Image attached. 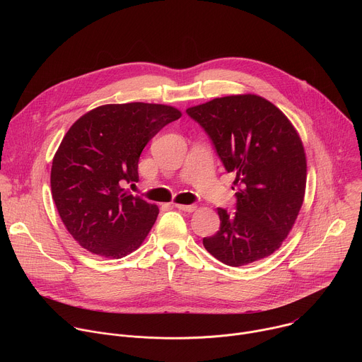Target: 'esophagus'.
<instances>
[{
    "instance_id": "1",
    "label": "esophagus",
    "mask_w": 362,
    "mask_h": 362,
    "mask_svg": "<svg viewBox=\"0 0 362 362\" xmlns=\"http://www.w3.org/2000/svg\"><path fill=\"white\" fill-rule=\"evenodd\" d=\"M175 208H177L179 211H183V212H193V211H196V206L194 204H179V203H176Z\"/></svg>"
}]
</instances>
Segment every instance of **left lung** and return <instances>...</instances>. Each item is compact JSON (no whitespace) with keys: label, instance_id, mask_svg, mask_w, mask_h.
Masks as SVG:
<instances>
[{"label":"left lung","instance_id":"8db88e82","mask_svg":"<svg viewBox=\"0 0 362 362\" xmlns=\"http://www.w3.org/2000/svg\"><path fill=\"white\" fill-rule=\"evenodd\" d=\"M236 179V212L218 208L219 230L203 238L218 261L243 267L272 255L291 232L306 186V156L289 119L267 98L235 94L189 107Z\"/></svg>","mask_w":362,"mask_h":362}]
</instances>
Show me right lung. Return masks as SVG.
Listing matches in <instances>:
<instances>
[{
  "instance_id": "obj_1",
  "label": "right lung",
  "mask_w": 362,
  "mask_h": 362,
  "mask_svg": "<svg viewBox=\"0 0 362 362\" xmlns=\"http://www.w3.org/2000/svg\"><path fill=\"white\" fill-rule=\"evenodd\" d=\"M179 117L176 107L137 101L98 106L69 129L49 182L59 215L81 247L120 259L143 243L159 208L126 185L139 180L144 146Z\"/></svg>"
}]
</instances>
